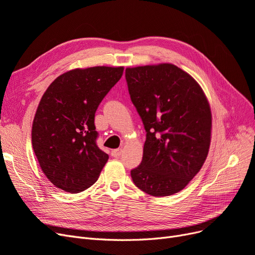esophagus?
I'll return each instance as SVG.
<instances>
[{"label":"esophagus","mask_w":255,"mask_h":255,"mask_svg":"<svg viewBox=\"0 0 255 255\" xmlns=\"http://www.w3.org/2000/svg\"><path fill=\"white\" fill-rule=\"evenodd\" d=\"M121 154H122V149H115V150H113V152H112V155H113L114 157H116V158L120 157Z\"/></svg>","instance_id":"1"}]
</instances>
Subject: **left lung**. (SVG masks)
I'll list each match as a JSON object with an SVG mask.
<instances>
[{"label":"left lung","mask_w":255,"mask_h":255,"mask_svg":"<svg viewBox=\"0 0 255 255\" xmlns=\"http://www.w3.org/2000/svg\"><path fill=\"white\" fill-rule=\"evenodd\" d=\"M126 80L146 133L142 160L130 171L132 180L154 197L176 194L207 157L210 104L200 85L172 64L127 68Z\"/></svg>","instance_id":"left-lung-1"}]
</instances>
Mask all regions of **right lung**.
Instances as JSON below:
<instances>
[{"label":"right lung","instance_id":"obj_1","mask_svg":"<svg viewBox=\"0 0 255 255\" xmlns=\"http://www.w3.org/2000/svg\"><path fill=\"white\" fill-rule=\"evenodd\" d=\"M123 70L105 66L74 69L45 90L33 121L32 144L54 186L76 194L98 180L109 155L97 144L95 114Z\"/></svg>","mask_w":255,"mask_h":255}]
</instances>
